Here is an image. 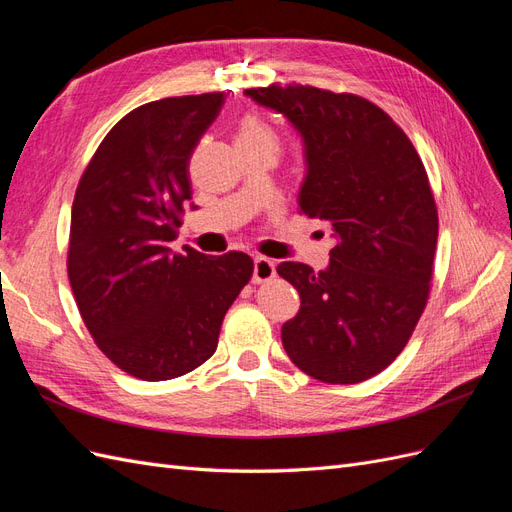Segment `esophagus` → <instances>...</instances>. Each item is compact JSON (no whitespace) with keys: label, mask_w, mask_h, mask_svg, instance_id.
<instances>
[{"label":"esophagus","mask_w":512,"mask_h":512,"mask_svg":"<svg viewBox=\"0 0 512 512\" xmlns=\"http://www.w3.org/2000/svg\"><path fill=\"white\" fill-rule=\"evenodd\" d=\"M275 277V262L265 258V256H256L254 258V275L252 282L254 284H265Z\"/></svg>","instance_id":"1"}]
</instances>
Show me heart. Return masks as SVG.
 I'll return each instance as SVG.
<instances>
[{
    "label": "heart",
    "mask_w": 512,
    "mask_h": 512,
    "mask_svg": "<svg viewBox=\"0 0 512 512\" xmlns=\"http://www.w3.org/2000/svg\"><path fill=\"white\" fill-rule=\"evenodd\" d=\"M237 141L245 143H258V145H267L273 151L280 149V138L267 126L265 121L258 117H245L239 123V132H237Z\"/></svg>",
    "instance_id": "heart-1"
}]
</instances>
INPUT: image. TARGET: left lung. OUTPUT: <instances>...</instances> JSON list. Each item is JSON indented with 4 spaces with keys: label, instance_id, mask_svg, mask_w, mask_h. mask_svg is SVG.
Returning <instances> with one entry per match:
<instances>
[{
    "label": "left lung",
    "instance_id": "left-lung-1",
    "mask_svg": "<svg viewBox=\"0 0 512 512\" xmlns=\"http://www.w3.org/2000/svg\"><path fill=\"white\" fill-rule=\"evenodd\" d=\"M245 94L301 134L299 209L335 239L324 271L277 267L301 297L282 327L284 350L320 382H363L397 359L427 305L438 209L425 166L406 132L361 96L309 85Z\"/></svg>",
    "mask_w": 512,
    "mask_h": 512
}]
</instances>
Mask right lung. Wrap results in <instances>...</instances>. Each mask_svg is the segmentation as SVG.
Returning <instances> with one entry per match:
<instances>
[{"mask_svg": "<svg viewBox=\"0 0 512 512\" xmlns=\"http://www.w3.org/2000/svg\"><path fill=\"white\" fill-rule=\"evenodd\" d=\"M224 94L134 108L104 136L74 194L68 277L98 348L147 382L179 378L218 348L228 307L254 273L243 252L175 254L188 164Z\"/></svg>", "mask_w": 512, "mask_h": 512, "instance_id": "1", "label": "right lung"}]
</instances>
